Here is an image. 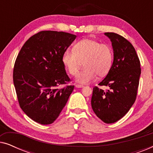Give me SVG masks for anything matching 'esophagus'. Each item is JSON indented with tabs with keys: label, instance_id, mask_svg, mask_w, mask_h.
I'll return each mask as SVG.
<instances>
[{
	"label": "esophagus",
	"instance_id": "obj_1",
	"mask_svg": "<svg viewBox=\"0 0 153 153\" xmlns=\"http://www.w3.org/2000/svg\"><path fill=\"white\" fill-rule=\"evenodd\" d=\"M75 87L77 88H83V85H79V84H76L75 85Z\"/></svg>",
	"mask_w": 153,
	"mask_h": 153
}]
</instances>
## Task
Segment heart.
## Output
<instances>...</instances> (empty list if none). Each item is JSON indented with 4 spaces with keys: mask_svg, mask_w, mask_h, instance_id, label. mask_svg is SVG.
<instances>
[{
    "mask_svg": "<svg viewBox=\"0 0 153 153\" xmlns=\"http://www.w3.org/2000/svg\"><path fill=\"white\" fill-rule=\"evenodd\" d=\"M62 60L72 76L78 74L83 62L85 68L76 76V81L84 84L94 80L97 75L103 77L108 74L112 65L113 50L107 44L83 39L74 46L73 51H65Z\"/></svg>",
    "mask_w": 153,
    "mask_h": 153,
    "instance_id": "heart-1",
    "label": "heart"
}]
</instances>
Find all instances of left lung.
Here are the masks:
<instances>
[{
	"instance_id": "obj_1",
	"label": "left lung",
	"mask_w": 153,
	"mask_h": 153,
	"mask_svg": "<svg viewBox=\"0 0 153 153\" xmlns=\"http://www.w3.org/2000/svg\"><path fill=\"white\" fill-rule=\"evenodd\" d=\"M114 50V62L109 72L100 82L108 86L104 91L93 88L91 106L93 111L104 123H114L129 111L134 103L139 87L141 65L132 45L121 35L105 33Z\"/></svg>"
}]
</instances>
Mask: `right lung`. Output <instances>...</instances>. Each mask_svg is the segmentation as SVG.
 <instances>
[{
    "instance_id": "add662e5",
    "label": "right lung",
    "mask_w": 153,
    "mask_h": 153,
    "mask_svg": "<svg viewBox=\"0 0 153 153\" xmlns=\"http://www.w3.org/2000/svg\"><path fill=\"white\" fill-rule=\"evenodd\" d=\"M76 37L68 33L40 31L25 42L16 57L13 82L19 104L37 123H53L74 90V85L57 87L70 81L62 56Z\"/></svg>"
}]
</instances>
